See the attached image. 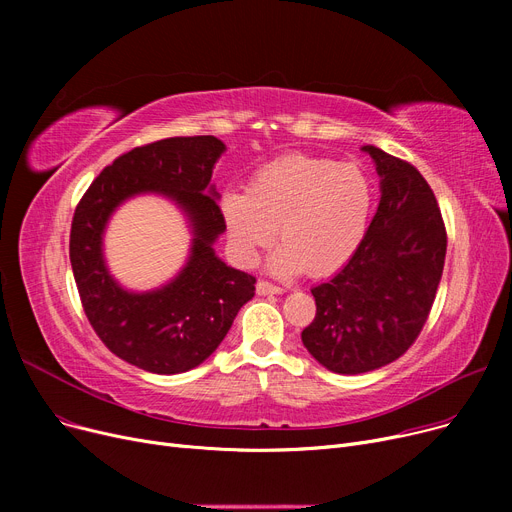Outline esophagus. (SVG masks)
Masks as SVG:
<instances>
[{"label": "esophagus", "mask_w": 512, "mask_h": 512, "mask_svg": "<svg viewBox=\"0 0 512 512\" xmlns=\"http://www.w3.org/2000/svg\"><path fill=\"white\" fill-rule=\"evenodd\" d=\"M255 288H257L259 297H267V294H282V288H280V286H274V284L265 282V280H259Z\"/></svg>", "instance_id": "1"}]
</instances>
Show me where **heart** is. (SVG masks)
<instances>
[{"mask_svg": "<svg viewBox=\"0 0 512 512\" xmlns=\"http://www.w3.org/2000/svg\"><path fill=\"white\" fill-rule=\"evenodd\" d=\"M373 201V184L359 166L292 153L257 170L247 193L226 191L220 211L240 263L251 265L278 228L282 247L270 259V272L326 276L361 249Z\"/></svg>", "mask_w": 512, "mask_h": 512, "instance_id": "1", "label": "heart"}]
</instances>
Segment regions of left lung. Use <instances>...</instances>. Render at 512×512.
<instances>
[{
  "instance_id": "8db88e82",
  "label": "left lung",
  "mask_w": 512,
  "mask_h": 512,
  "mask_svg": "<svg viewBox=\"0 0 512 512\" xmlns=\"http://www.w3.org/2000/svg\"><path fill=\"white\" fill-rule=\"evenodd\" d=\"M380 176V205L355 257L311 288L317 313L301 338L326 369H380L419 336L440 286L446 230L434 191L407 161L361 147Z\"/></svg>"
}]
</instances>
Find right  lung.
<instances>
[{
	"label": "right lung",
	"mask_w": 512,
	"mask_h": 512,
	"mask_svg": "<svg viewBox=\"0 0 512 512\" xmlns=\"http://www.w3.org/2000/svg\"><path fill=\"white\" fill-rule=\"evenodd\" d=\"M226 145L215 137H172L120 155L80 199L70 230V263L93 330L126 363L174 375L201 365L255 297V278L215 255L226 232L211 174ZM139 194L172 200L192 230L183 270L153 291H128L110 274L102 236L115 209Z\"/></svg>",
	"instance_id": "add662e5"
}]
</instances>
